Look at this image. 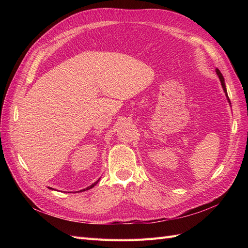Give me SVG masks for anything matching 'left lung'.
<instances>
[{
	"label": "left lung",
	"instance_id": "obj_1",
	"mask_svg": "<svg viewBox=\"0 0 248 248\" xmlns=\"http://www.w3.org/2000/svg\"><path fill=\"white\" fill-rule=\"evenodd\" d=\"M215 71H216L217 77L219 78V80H220V82H221V87H222V89H223V92H224V94H226V97H227V99H228V102L230 103V106H231V101H230V98H229V96H228L227 88H226V84H224V78H223V77H222V74H221V72H220L218 69H215Z\"/></svg>",
	"mask_w": 248,
	"mask_h": 248
}]
</instances>
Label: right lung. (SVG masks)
<instances>
[{"label": "right lung", "mask_w": 248, "mask_h": 248, "mask_svg": "<svg viewBox=\"0 0 248 248\" xmlns=\"http://www.w3.org/2000/svg\"><path fill=\"white\" fill-rule=\"evenodd\" d=\"M99 180H100V178L98 179V180H97V181L96 182H94L92 185H90V186H88V187H86V188L85 189H81V190H79V191H85V190H88V189H91V188H93V187L97 184V183H98L99 182ZM48 188L49 189H52V190H54V188H50V187H48Z\"/></svg>", "instance_id": "obj_1"}]
</instances>
